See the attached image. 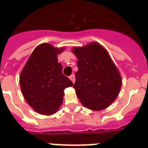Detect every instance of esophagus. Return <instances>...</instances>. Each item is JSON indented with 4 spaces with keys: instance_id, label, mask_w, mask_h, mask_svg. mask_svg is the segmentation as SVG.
<instances>
[{
    "instance_id": "esophagus-1",
    "label": "esophagus",
    "mask_w": 148,
    "mask_h": 148,
    "mask_svg": "<svg viewBox=\"0 0 148 148\" xmlns=\"http://www.w3.org/2000/svg\"><path fill=\"white\" fill-rule=\"evenodd\" d=\"M69 78L71 80V82H73V83H74V82H75V76H74V74H71V75L69 77Z\"/></svg>"
}]
</instances>
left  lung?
<instances>
[{
	"label": "left lung",
	"mask_w": 148,
	"mask_h": 148,
	"mask_svg": "<svg viewBox=\"0 0 148 148\" xmlns=\"http://www.w3.org/2000/svg\"><path fill=\"white\" fill-rule=\"evenodd\" d=\"M73 52L78 59L74 84L78 99L89 109H106L116 99L121 88L116 66L106 50L96 42L75 47Z\"/></svg>",
	"instance_id": "1"
}]
</instances>
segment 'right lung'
Masks as SVG:
<instances>
[{"mask_svg": "<svg viewBox=\"0 0 148 148\" xmlns=\"http://www.w3.org/2000/svg\"><path fill=\"white\" fill-rule=\"evenodd\" d=\"M63 51L42 43L34 49L20 75L21 92L27 103L42 115L55 113L63 102L64 89L73 82L63 74L57 54Z\"/></svg>", "mask_w": 148, "mask_h": 148, "instance_id": "1", "label": "right lung"}]
</instances>
